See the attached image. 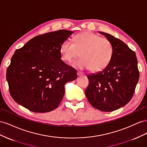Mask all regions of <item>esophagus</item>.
Listing matches in <instances>:
<instances>
[{
	"mask_svg": "<svg viewBox=\"0 0 147 147\" xmlns=\"http://www.w3.org/2000/svg\"><path fill=\"white\" fill-rule=\"evenodd\" d=\"M77 74H78V76H82L83 75V74L81 72H80V71H78Z\"/></svg>",
	"mask_w": 147,
	"mask_h": 147,
	"instance_id": "1",
	"label": "esophagus"
}]
</instances>
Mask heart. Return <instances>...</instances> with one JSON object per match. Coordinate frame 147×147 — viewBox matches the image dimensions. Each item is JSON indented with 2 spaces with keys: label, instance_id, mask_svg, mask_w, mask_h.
Listing matches in <instances>:
<instances>
[{
  "label": "heart",
  "instance_id": "1",
  "mask_svg": "<svg viewBox=\"0 0 147 147\" xmlns=\"http://www.w3.org/2000/svg\"><path fill=\"white\" fill-rule=\"evenodd\" d=\"M113 46L110 40L94 33L86 31L74 37V44L69 39L62 42L60 52L61 59L71 62L79 56L82 58L73 65L81 69L93 71L103 69L109 64L113 57Z\"/></svg>",
  "mask_w": 147,
  "mask_h": 147
}]
</instances>
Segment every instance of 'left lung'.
I'll use <instances>...</instances> for the list:
<instances>
[{
	"label": "left lung",
	"instance_id": "8db88e82",
	"mask_svg": "<svg viewBox=\"0 0 147 147\" xmlns=\"http://www.w3.org/2000/svg\"><path fill=\"white\" fill-rule=\"evenodd\" d=\"M113 46V57L103 71L88 75L85 90L91 105L102 111H113L124 107L132 98L139 79L136 53L122 40L100 32Z\"/></svg>",
	"mask_w": 147,
	"mask_h": 147
}]
</instances>
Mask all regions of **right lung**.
Returning <instances> with one entry per match:
<instances>
[{
	"instance_id": "1",
	"label": "right lung",
	"mask_w": 147,
	"mask_h": 147,
	"mask_svg": "<svg viewBox=\"0 0 147 147\" xmlns=\"http://www.w3.org/2000/svg\"><path fill=\"white\" fill-rule=\"evenodd\" d=\"M73 32L62 29L39 35L16 50L6 78L16 103L35 113L51 111L59 105L65 84L77 78V71L61 60L60 52Z\"/></svg>"
}]
</instances>
